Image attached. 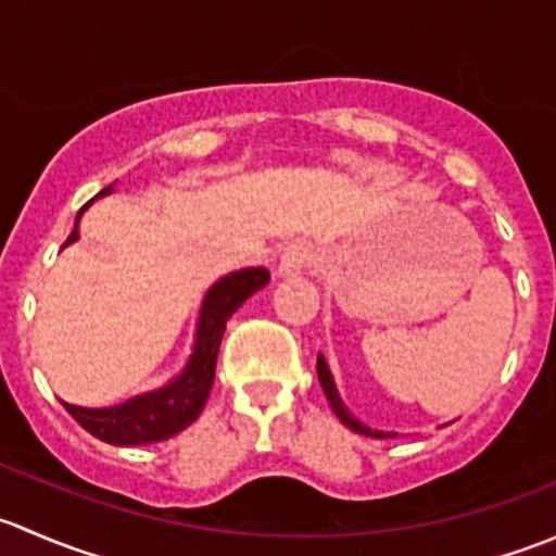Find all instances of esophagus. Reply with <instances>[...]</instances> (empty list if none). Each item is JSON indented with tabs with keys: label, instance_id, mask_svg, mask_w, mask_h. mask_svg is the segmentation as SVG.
I'll return each mask as SVG.
<instances>
[{
	"label": "esophagus",
	"instance_id": "obj_1",
	"mask_svg": "<svg viewBox=\"0 0 556 556\" xmlns=\"http://www.w3.org/2000/svg\"><path fill=\"white\" fill-rule=\"evenodd\" d=\"M312 257H314L312 244H306V242H290V244L282 250V255H279L277 274H279V277H299V274L304 271L306 266H309Z\"/></svg>",
	"mask_w": 556,
	"mask_h": 556
}]
</instances>
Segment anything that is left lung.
Returning a JSON list of instances; mask_svg holds the SVG:
<instances>
[{
  "label": "left lung",
  "instance_id": "8db88e82",
  "mask_svg": "<svg viewBox=\"0 0 556 556\" xmlns=\"http://www.w3.org/2000/svg\"><path fill=\"white\" fill-rule=\"evenodd\" d=\"M317 377H319V384H323L325 397H328L330 408H333L336 417L341 419V425H346V428L355 430V433L368 435V439H390V435H395V433H384V430H371V428H368V425H363L361 419L352 417V412H350V408L344 406V401H341L339 390H336L333 374H330L328 363H325V357H323V355H317Z\"/></svg>",
  "mask_w": 556,
  "mask_h": 556
}]
</instances>
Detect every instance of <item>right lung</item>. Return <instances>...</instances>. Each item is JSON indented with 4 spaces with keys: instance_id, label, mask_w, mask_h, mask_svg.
<instances>
[{
    "instance_id": "add662e5",
    "label": "right lung",
    "mask_w": 556,
    "mask_h": 556,
    "mask_svg": "<svg viewBox=\"0 0 556 556\" xmlns=\"http://www.w3.org/2000/svg\"><path fill=\"white\" fill-rule=\"evenodd\" d=\"M112 193V185L104 188L97 199ZM97 199L88 201L75 217V231L70 233L66 244H75L80 239V217L88 206ZM268 285L266 268H242V271L226 274L217 279L210 290H206L204 301L199 309V323H195V339L193 352H190L188 363L177 377L169 379L159 390L142 392L128 401L117 403V406L104 408H86L75 406V403H64L66 412L83 425L91 435H97L104 444L115 446H139V444H155V441H166L177 435L179 430L195 422V417L204 408L206 397H210L212 382H215V366H217V350H220L223 333H226V323L231 314Z\"/></svg>"
}]
</instances>
